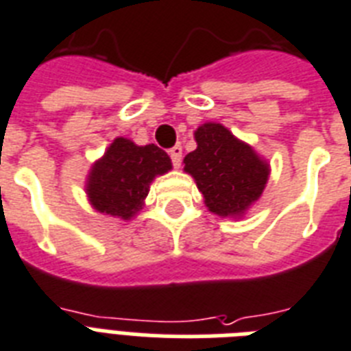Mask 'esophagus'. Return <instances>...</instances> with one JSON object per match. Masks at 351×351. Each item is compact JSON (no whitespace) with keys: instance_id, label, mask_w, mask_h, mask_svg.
Instances as JSON below:
<instances>
[{"instance_id":"34e87169","label":"esophagus","mask_w":351,"mask_h":351,"mask_svg":"<svg viewBox=\"0 0 351 351\" xmlns=\"http://www.w3.org/2000/svg\"><path fill=\"white\" fill-rule=\"evenodd\" d=\"M170 158H172V162H173V167L178 168L179 165H181V158H183V147L181 145H176V147L170 148Z\"/></svg>"}]
</instances>
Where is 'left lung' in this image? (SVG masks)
<instances>
[{"mask_svg": "<svg viewBox=\"0 0 351 351\" xmlns=\"http://www.w3.org/2000/svg\"><path fill=\"white\" fill-rule=\"evenodd\" d=\"M193 139L197 148L184 156L183 170L203 193L204 206L219 217L243 219L265 192L270 162L221 123H203Z\"/></svg>", "mask_w": 351, "mask_h": 351, "instance_id": "8db88e82", "label": "left lung"}]
</instances>
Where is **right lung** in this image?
Wrapping results in <instances>:
<instances>
[{"mask_svg":"<svg viewBox=\"0 0 351 351\" xmlns=\"http://www.w3.org/2000/svg\"><path fill=\"white\" fill-rule=\"evenodd\" d=\"M170 170L168 154L156 145L139 147L128 137H116L92 162L85 181L86 199L99 214L130 221L145 206L154 179Z\"/></svg>","mask_w":351,"mask_h":351,"instance_id":"add662e5","label":"right lung"}]
</instances>
